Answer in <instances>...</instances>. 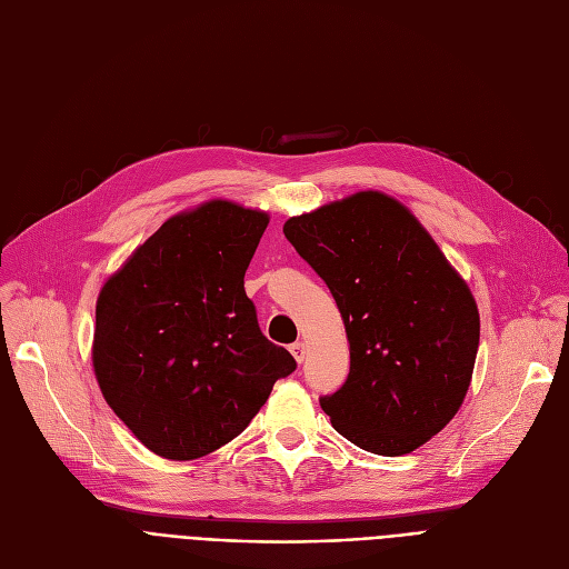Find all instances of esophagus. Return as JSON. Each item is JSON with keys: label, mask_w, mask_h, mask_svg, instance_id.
Segmentation results:
<instances>
[{"label": "esophagus", "mask_w": 569, "mask_h": 569, "mask_svg": "<svg viewBox=\"0 0 569 569\" xmlns=\"http://www.w3.org/2000/svg\"><path fill=\"white\" fill-rule=\"evenodd\" d=\"M290 352H292V357L297 362H305V355H307V346H305V341H295L292 346H290Z\"/></svg>", "instance_id": "obj_1"}]
</instances>
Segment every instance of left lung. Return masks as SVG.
<instances>
[{"label":"left lung","instance_id":"8db88e82","mask_svg":"<svg viewBox=\"0 0 569 569\" xmlns=\"http://www.w3.org/2000/svg\"><path fill=\"white\" fill-rule=\"evenodd\" d=\"M330 288L350 343V373L320 406L332 427L382 457L410 455L459 412L480 311L463 277L410 209L357 191L283 223Z\"/></svg>","mask_w":569,"mask_h":569}]
</instances>
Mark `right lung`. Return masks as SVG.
<instances>
[{"label":"right lung","instance_id":"right-lung-1","mask_svg":"<svg viewBox=\"0 0 569 569\" xmlns=\"http://www.w3.org/2000/svg\"><path fill=\"white\" fill-rule=\"evenodd\" d=\"M267 223L262 209L212 198L170 217L106 279L92 367L149 452L191 461L219 450L295 371L244 292Z\"/></svg>","mask_w":569,"mask_h":569}]
</instances>
